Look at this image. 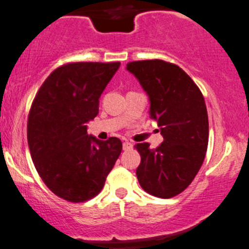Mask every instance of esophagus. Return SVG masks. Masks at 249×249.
Returning <instances> with one entry per match:
<instances>
[{
    "label": "esophagus",
    "mask_w": 249,
    "mask_h": 249,
    "mask_svg": "<svg viewBox=\"0 0 249 249\" xmlns=\"http://www.w3.org/2000/svg\"><path fill=\"white\" fill-rule=\"evenodd\" d=\"M133 147V144L129 142H124V150H130Z\"/></svg>",
    "instance_id": "1"
}]
</instances>
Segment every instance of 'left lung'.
<instances>
[{"instance_id":"obj_1","label":"left lung","mask_w":249,"mask_h":249,"mask_svg":"<svg viewBox=\"0 0 249 249\" xmlns=\"http://www.w3.org/2000/svg\"><path fill=\"white\" fill-rule=\"evenodd\" d=\"M150 100V117L157 122L163 142L151 149L137 144L142 162L137 168L140 186L150 195L171 198L183 193L200 171L208 145L205 98L190 76L167 61L127 64Z\"/></svg>"}]
</instances>
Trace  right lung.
<instances>
[{
  "mask_svg": "<svg viewBox=\"0 0 249 249\" xmlns=\"http://www.w3.org/2000/svg\"><path fill=\"white\" fill-rule=\"evenodd\" d=\"M120 63H71L47 77L31 105L28 142L36 171L49 190L83 202L100 193L122 151L119 138L99 140L87 124Z\"/></svg>",
  "mask_w": 249,
  "mask_h": 249,
  "instance_id": "add662e5",
  "label": "right lung"
}]
</instances>
